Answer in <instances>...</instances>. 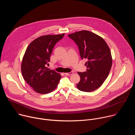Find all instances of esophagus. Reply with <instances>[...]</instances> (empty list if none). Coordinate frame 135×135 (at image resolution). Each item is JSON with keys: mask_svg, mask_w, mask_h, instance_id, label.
I'll list each match as a JSON object with an SVG mask.
<instances>
[{"mask_svg": "<svg viewBox=\"0 0 135 135\" xmlns=\"http://www.w3.org/2000/svg\"><path fill=\"white\" fill-rule=\"evenodd\" d=\"M73 73H74L73 71H70V72H69V73H65V74L66 75H70L73 74Z\"/></svg>", "mask_w": 135, "mask_h": 135, "instance_id": "34e87169", "label": "esophagus"}]
</instances>
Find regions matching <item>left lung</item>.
Segmentation results:
<instances>
[{"label":"left lung","mask_w":135,"mask_h":135,"mask_svg":"<svg viewBox=\"0 0 135 135\" xmlns=\"http://www.w3.org/2000/svg\"><path fill=\"white\" fill-rule=\"evenodd\" d=\"M78 46L82 59H86V71L78 72L81 80L76 85L84 92L98 89L107 79L112 65L110 49L103 38L83 30L68 35Z\"/></svg>","instance_id":"1"}]
</instances>
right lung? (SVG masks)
I'll use <instances>...</instances> for the list:
<instances>
[{
    "mask_svg": "<svg viewBox=\"0 0 135 135\" xmlns=\"http://www.w3.org/2000/svg\"><path fill=\"white\" fill-rule=\"evenodd\" d=\"M65 33L45 35L36 38L28 46L23 56L21 72L24 80L37 93L46 94L57 86L61 76L54 70L47 69L56 43Z\"/></svg>",
    "mask_w": 135,
    "mask_h": 135,
    "instance_id": "right-lung-1",
    "label": "right lung"
}]
</instances>
